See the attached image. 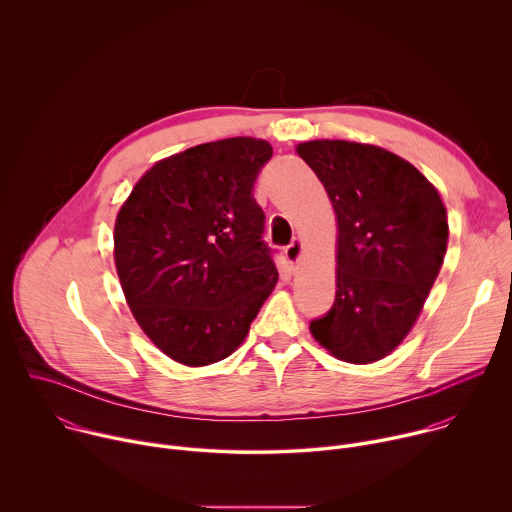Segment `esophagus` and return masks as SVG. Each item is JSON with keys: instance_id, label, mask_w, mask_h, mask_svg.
I'll list each match as a JSON object with an SVG mask.
<instances>
[{"instance_id": "esophagus-1", "label": "esophagus", "mask_w": 512, "mask_h": 512, "mask_svg": "<svg viewBox=\"0 0 512 512\" xmlns=\"http://www.w3.org/2000/svg\"><path fill=\"white\" fill-rule=\"evenodd\" d=\"M285 257L291 265H296L302 261L304 257V241L302 239H294L287 247H285Z\"/></svg>"}]
</instances>
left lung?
Returning <instances> with one entry per match:
<instances>
[{
  "instance_id": "1",
  "label": "left lung",
  "mask_w": 512,
  "mask_h": 512,
  "mask_svg": "<svg viewBox=\"0 0 512 512\" xmlns=\"http://www.w3.org/2000/svg\"><path fill=\"white\" fill-rule=\"evenodd\" d=\"M298 156L336 212V300L310 324L332 356L369 364L415 326L448 249V212L437 188L407 160L371 143L314 139Z\"/></svg>"
}]
</instances>
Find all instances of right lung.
<instances>
[{"label": "right lung", "instance_id": "1", "mask_svg": "<svg viewBox=\"0 0 512 512\" xmlns=\"http://www.w3.org/2000/svg\"><path fill=\"white\" fill-rule=\"evenodd\" d=\"M269 141L229 137L160 160L115 218L125 302L166 356L206 367L233 354L277 283L253 184Z\"/></svg>", "mask_w": 512, "mask_h": 512}]
</instances>
